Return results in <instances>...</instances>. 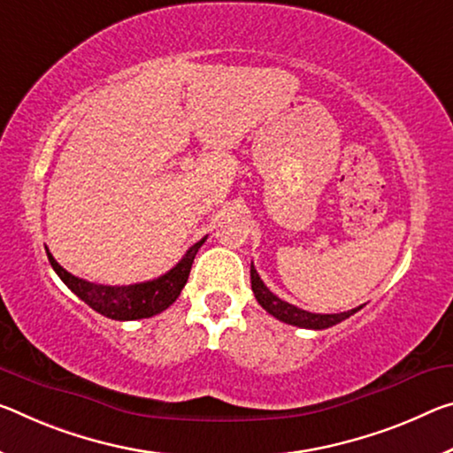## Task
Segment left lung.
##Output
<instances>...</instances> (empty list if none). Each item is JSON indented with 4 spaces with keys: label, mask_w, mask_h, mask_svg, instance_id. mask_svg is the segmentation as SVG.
I'll return each instance as SVG.
<instances>
[{
    "label": "left lung",
    "mask_w": 453,
    "mask_h": 453,
    "mask_svg": "<svg viewBox=\"0 0 453 453\" xmlns=\"http://www.w3.org/2000/svg\"><path fill=\"white\" fill-rule=\"evenodd\" d=\"M250 278H252V290H254V296H256L257 303H260V306L264 308L265 312H270L274 319L286 322V325H294V326H300V328L322 330V328L339 325V322L347 320L349 317H353L357 311H361V308H363V306H358V308H353V311L336 312V314L308 312V311H303V308L286 303V300H282V298H278L274 292H270L268 286L262 282L260 274L256 272L254 264L250 265Z\"/></svg>",
    "instance_id": "left-lung-1"
}]
</instances>
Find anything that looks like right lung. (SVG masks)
<instances>
[{
    "label": "right lung",
    "instance_id": "1",
    "mask_svg": "<svg viewBox=\"0 0 453 453\" xmlns=\"http://www.w3.org/2000/svg\"><path fill=\"white\" fill-rule=\"evenodd\" d=\"M203 242L205 238L193 243L181 260H179L167 274L149 280V282L128 286H104L88 282V280H82L70 274L68 270H64L62 265L54 260V256L50 254V250H46V254L62 282L66 284L82 303L88 304L92 311H96L103 314V317L112 320H139L155 317V314L163 312L165 308H169L175 303L177 296L183 290V286L188 284L191 264L196 260L199 248L203 246Z\"/></svg>",
    "mask_w": 453,
    "mask_h": 453
}]
</instances>
